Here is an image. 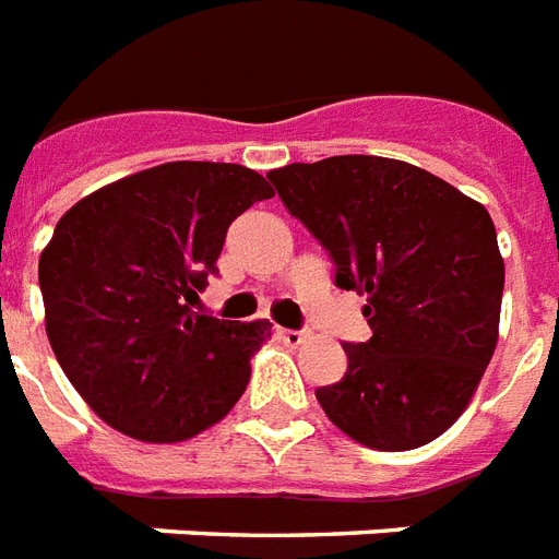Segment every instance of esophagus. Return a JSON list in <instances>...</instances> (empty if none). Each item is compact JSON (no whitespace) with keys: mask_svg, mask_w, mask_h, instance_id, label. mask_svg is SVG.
Masks as SVG:
<instances>
[{"mask_svg":"<svg viewBox=\"0 0 559 559\" xmlns=\"http://www.w3.org/2000/svg\"><path fill=\"white\" fill-rule=\"evenodd\" d=\"M276 337L285 343V346H302V343L308 341V334L306 332H297V329H276Z\"/></svg>","mask_w":559,"mask_h":559,"instance_id":"1","label":"esophagus"}]
</instances>
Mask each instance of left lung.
Segmentation results:
<instances>
[{
	"label": "left lung",
	"mask_w": 559,
	"mask_h": 559,
	"mask_svg": "<svg viewBox=\"0 0 559 559\" xmlns=\"http://www.w3.org/2000/svg\"><path fill=\"white\" fill-rule=\"evenodd\" d=\"M292 216L366 294L372 337L314 392L337 430L372 450L421 448L467 409L499 341L506 262L490 213L406 160L334 155L267 173Z\"/></svg>",
	"instance_id": "obj_1"
}]
</instances>
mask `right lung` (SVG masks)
<instances>
[{"label":"right lung","instance_id":"right-lung-1","mask_svg":"<svg viewBox=\"0 0 559 559\" xmlns=\"http://www.w3.org/2000/svg\"><path fill=\"white\" fill-rule=\"evenodd\" d=\"M274 190L242 164L173 160L80 199L39 257L46 332L71 386L123 436L173 444L222 421L267 320L193 302L227 227Z\"/></svg>","mask_w":559,"mask_h":559}]
</instances>
